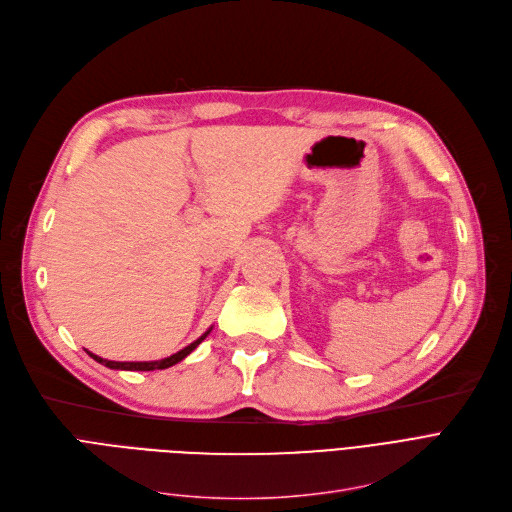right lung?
Returning <instances> with one entry per match:
<instances>
[{
	"mask_svg": "<svg viewBox=\"0 0 512 512\" xmlns=\"http://www.w3.org/2000/svg\"><path fill=\"white\" fill-rule=\"evenodd\" d=\"M211 332V328L201 336V338H197L195 342H191L188 346H184L182 351H178L176 355H170V357H166V359H161V361H107V359H101V357H97V355H93V353H89L97 363H101V365H105V367H110V369H124V371H153V369H168V367H172V365H176V363H180L186 355H191L195 348L207 338V334Z\"/></svg>",
	"mask_w": 512,
	"mask_h": 512,
	"instance_id": "1",
	"label": "right lung"
}]
</instances>
